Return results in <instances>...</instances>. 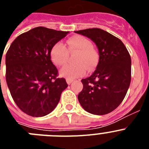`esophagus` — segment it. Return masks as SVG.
<instances>
[{"label":"esophagus","instance_id":"34e87169","mask_svg":"<svg viewBox=\"0 0 149 149\" xmlns=\"http://www.w3.org/2000/svg\"><path fill=\"white\" fill-rule=\"evenodd\" d=\"M72 81H73V80H72V79H66V82H67V84H68V85L72 84Z\"/></svg>","mask_w":149,"mask_h":149}]
</instances>
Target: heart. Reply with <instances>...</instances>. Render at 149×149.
Returning <instances> with one entry per match:
<instances>
[{
    "instance_id": "b5f03b06",
    "label": "heart",
    "mask_w": 149,
    "mask_h": 149,
    "mask_svg": "<svg viewBox=\"0 0 149 149\" xmlns=\"http://www.w3.org/2000/svg\"><path fill=\"white\" fill-rule=\"evenodd\" d=\"M66 45L59 42L54 45L50 51L51 60L57 66L65 64L68 53H77L73 60L74 63L63 67L60 75L67 79H74L84 75L86 68L89 71L95 68L98 61V53L89 39L82 36H74L66 41Z\"/></svg>"
}]
</instances>
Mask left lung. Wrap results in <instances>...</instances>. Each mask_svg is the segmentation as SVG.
<instances>
[{
    "label": "left lung",
    "instance_id": "obj_1",
    "mask_svg": "<svg viewBox=\"0 0 149 149\" xmlns=\"http://www.w3.org/2000/svg\"><path fill=\"white\" fill-rule=\"evenodd\" d=\"M95 43L99 61L90 77L82 79L77 98L84 110L105 115L117 108L126 95L131 80V59L122 41L99 28L74 31Z\"/></svg>",
    "mask_w": 149,
    "mask_h": 149
}]
</instances>
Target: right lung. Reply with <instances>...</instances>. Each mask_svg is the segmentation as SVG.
<instances>
[{
  "label": "right lung",
  "instance_id": "obj_1",
  "mask_svg": "<svg viewBox=\"0 0 149 149\" xmlns=\"http://www.w3.org/2000/svg\"><path fill=\"white\" fill-rule=\"evenodd\" d=\"M68 32L37 27L21 34L6 54V81L17 106L33 117L48 115L68 84L51 60L54 44Z\"/></svg>",
  "mask_w": 149,
  "mask_h": 149
}]
</instances>
